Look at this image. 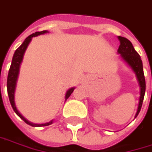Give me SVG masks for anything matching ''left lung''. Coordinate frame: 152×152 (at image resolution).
<instances>
[{
	"instance_id": "1",
	"label": "left lung",
	"mask_w": 152,
	"mask_h": 152,
	"mask_svg": "<svg viewBox=\"0 0 152 152\" xmlns=\"http://www.w3.org/2000/svg\"><path fill=\"white\" fill-rule=\"evenodd\" d=\"M117 38L120 42V45L117 49V53L120 55L121 59L125 62L134 72L136 78L137 80L139 88H140L139 102H138L137 113L135 115V118H136L137 117L138 113L140 112L145 93V78L144 75L143 62H142L140 56L135 50L132 43L127 38H124L122 36H117Z\"/></svg>"
}]
</instances>
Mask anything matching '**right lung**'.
Wrapping results in <instances>:
<instances>
[{
	"label": "right lung",
	"instance_id": "add662e5",
	"mask_svg": "<svg viewBox=\"0 0 152 152\" xmlns=\"http://www.w3.org/2000/svg\"><path fill=\"white\" fill-rule=\"evenodd\" d=\"M48 30H43V31H41V32H35L32 35H28L25 40L24 42H22L21 46L17 48L13 56V59H12V62H11V66H10V69H9V71H8V75H7V95H8V97H9V101H10V104L11 106L14 110V111L21 117V119L26 123L28 124V125H31L33 127H42V126H48L53 124V121L54 120H51L49 121L48 123H45V124H34V123H31L29 122L28 120H27L25 117L21 115V113L19 112V110H17L16 108V105H15V88H16V83H17V79H18V76H19V72H20V67H21V63L22 62L23 60V56H24V53L26 51V49L28 48V44L30 43L31 40L33 37H35L37 35H43V34H46L48 33ZM75 90V87H72L70 89L67 90L66 94H65V100H67L69 96L72 94V92Z\"/></svg>",
	"mask_w": 152,
	"mask_h": 152
}]
</instances>
